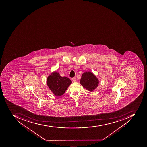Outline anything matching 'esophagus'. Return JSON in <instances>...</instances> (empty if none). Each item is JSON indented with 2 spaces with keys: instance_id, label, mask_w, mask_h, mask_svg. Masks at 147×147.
Returning <instances> with one entry per match:
<instances>
[{
  "instance_id": "34e87169",
  "label": "esophagus",
  "mask_w": 147,
  "mask_h": 147,
  "mask_svg": "<svg viewBox=\"0 0 147 147\" xmlns=\"http://www.w3.org/2000/svg\"><path fill=\"white\" fill-rule=\"evenodd\" d=\"M72 80H73L74 82H76V77H74V78H72Z\"/></svg>"
}]
</instances>
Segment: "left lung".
Segmentation results:
<instances>
[{"label": "left lung", "instance_id": "obj_1", "mask_svg": "<svg viewBox=\"0 0 147 147\" xmlns=\"http://www.w3.org/2000/svg\"><path fill=\"white\" fill-rule=\"evenodd\" d=\"M99 80L95 75L90 71H86L81 75L80 84L84 88L89 91H93L98 87Z\"/></svg>", "mask_w": 147, "mask_h": 147}]
</instances>
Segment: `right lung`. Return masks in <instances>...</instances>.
Here are the masks:
<instances>
[{
	"mask_svg": "<svg viewBox=\"0 0 147 147\" xmlns=\"http://www.w3.org/2000/svg\"><path fill=\"white\" fill-rule=\"evenodd\" d=\"M46 82L53 94L60 97L64 94L72 81L68 77H61L59 73L55 71L48 76Z\"/></svg>",
	"mask_w": 147,
	"mask_h": 147,
	"instance_id": "right-lung-1",
	"label": "right lung"
}]
</instances>
